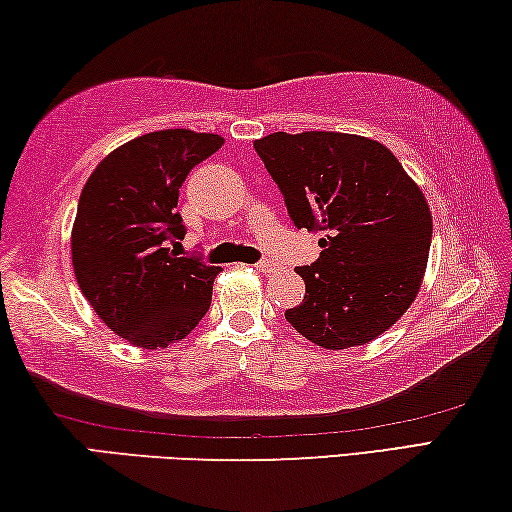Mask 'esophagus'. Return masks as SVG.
Instances as JSON below:
<instances>
[{"mask_svg": "<svg viewBox=\"0 0 512 512\" xmlns=\"http://www.w3.org/2000/svg\"><path fill=\"white\" fill-rule=\"evenodd\" d=\"M254 267H256L258 272H270L272 267H274V263H272V261H267V258H265V261H258Z\"/></svg>", "mask_w": 512, "mask_h": 512, "instance_id": "obj_1", "label": "esophagus"}]
</instances>
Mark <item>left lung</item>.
Returning <instances> with one entry per match:
<instances>
[{
    "instance_id": "1",
    "label": "left lung",
    "mask_w": 512,
    "mask_h": 512,
    "mask_svg": "<svg viewBox=\"0 0 512 512\" xmlns=\"http://www.w3.org/2000/svg\"><path fill=\"white\" fill-rule=\"evenodd\" d=\"M297 229L320 231V258L286 320L315 345L347 349L388 331L420 292L429 204L381 142L335 131H276L254 142Z\"/></svg>"
}]
</instances>
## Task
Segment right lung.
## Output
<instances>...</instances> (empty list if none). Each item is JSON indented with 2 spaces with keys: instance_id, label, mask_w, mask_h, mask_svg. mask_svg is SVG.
<instances>
[{
  "instance_id": "add662e5",
  "label": "right lung",
  "mask_w": 512,
  "mask_h": 512,
  "mask_svg": "<svg viewBox=\"0 0 512 512\" xmlns=\"http://www.w3.org/2000/svg\"><path fill=\"white\" fill-rule=\"evenodd\" d=\"M215 133L165 129L117 147L81 190L72 265L83 297L131 345L183 340L206 315L222 267L179 256L188 172L222 147Z\"/></svg>"
}]
</instances>
